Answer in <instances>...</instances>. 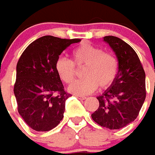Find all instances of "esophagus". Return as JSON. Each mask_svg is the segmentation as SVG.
<instances>
[{
  "label": "esophagus",
  "instance_id": "esophagus-1",
  "mask_svg": "<svg viewBox=\"0 0 155 155\" xmlns=\"http://www.w3.org/2000/svg\"><path fill=\"white\" fill-rule=\"evenodd\" d=\"M76 97H78V99H80V100H84V99H86V97H85V96H82V95H76Z\"/></svg>",
  "mask_w": 155,
  "mask_h": 155
}]
</instances>
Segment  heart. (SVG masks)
I'll return each instance as SVG.
<instances>
[{
    "mask_svg": "<svg viewBox=\"0 0 155 155\" xmlns=\"http://www.w3.org/2000/svg\"><path fill=\"white\" fill-rule=\"evenodd\" d=\"M72 58V61L65 58H58L55 64L59 78L65 83H71L75 78V66L78 68L84 66V78L72 83L68 87L70 93L76 95H87L94 92L98 86L104 89L114 82L118 73V62L113 53L83 42L73 49Z\"/></svg>",
    "mask_w": 155,
    "mask_h": 155,
    "instance_id": "obj_1",
    "label": "heart"
}]
</instances>
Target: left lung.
I'll return each instance as SVG.
<instances>
[{
  "label": "left lung",
  "instance_id": "obj_1",
  "mask_svg": "<svg viewBox=\"0 0 155 155\" xmlns=\"http://www.w3.org/2000/svg\"><path fill=\"white\" fill-rule=\"evenodd\" d=\"M107 42L117 56L118 72L114 82L97 97L99 107L92 114L93 121L109 129H119L134 121L146 97L145 72L138 55L128 43L114 36Z\"/></svg>",
  "mask_w": 155,
  "mask_h": 155
}]
</instances>
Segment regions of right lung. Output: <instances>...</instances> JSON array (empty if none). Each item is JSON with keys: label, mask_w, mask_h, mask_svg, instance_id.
<instances>
[{"label": "right lung", "mask_w": 155, "mask_h": 155, "mask_svg": "<svg viewBox=\"0 0 155 155\" xmlns=\"http://www.w3.org/2000/svg\"><path fill=\"white\" fill-rule=\"evenodd\" d=\"M80 41L44 36L32 41L20 57L14 84L17 110L35 131H49L63 118L65 102L72 95L64 90L55 64L66 48Z\"/></svg>", "instance_id": "right-lung-1"}]
</instances>
